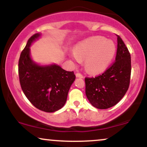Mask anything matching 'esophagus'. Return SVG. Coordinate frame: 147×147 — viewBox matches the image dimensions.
Wrapping results in <instances>:
<instances>
[{
	"label": "esophagus",
	"instance_id": "34e87169",
	"mask_svg": "<svg viewBox=\"0 0 147 147\" xmlns=\"http://www.w3.org/2000/svg\"><path fill=\"white\" fill-rule=\"evenodd\" d=\"M76 77L78 78H84V76L80 73H76Z\"/></svg>",
	"mask_w": 147,
	"mask_h": 147
}]
</instances>
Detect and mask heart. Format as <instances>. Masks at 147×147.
<instances>
[{
  "mask_svg": "<svg viewBox=\"0 0 147 147\" xmlns=\"http://www.w3.org/2000/svg\"><path fill=\"white\" fill-rule=\"evenodd\" d=\"M115 50L113 42L104 37L95 36L79 43L71 57L77 62L85 60V67L89 72L99 73L109 66Z\"/></svg>",
  "mask_w": 147,
  "mask_h": 147,
  "instance_id": "b5f03b06",
  "label": "heart"
}]
</instances>
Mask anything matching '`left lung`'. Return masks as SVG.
<instances>
[{
    "label": "left lung",
    "mask_w": 147,
    "mask_h": 147,
    "mask_svg": "<svg viewBox=\"0 0 147 147\" xmlns=\"http://www.w3.org/2000/svg\"><path fill=\"white\" fill-rule=\"evenodd\" d=\"M131 72V55L117 36L115 61L98 77L85 78L86 95L94 107L106 109L117 104L129 89Z\"/></svg>",
    "instance_id": "1"
}]
</instances>
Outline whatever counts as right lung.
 <instances>
[{"mask_svg": "<svg viewBox=\"0 0 147 147\" xmlns=\"http://www.w3.org/2000/svg\"><path fill=\"white\" fill-rule=\"evenodd\" d=\"M41 34L36 33L28 41L18 61V75L25 95L35 107L47 113L59 110L65 105L74 81V72L63 70L57 64L39 65L30 55V46Z\"/></svg>", "mask_w": 147, "mask_h": 147, "instance_id": "obj_1", "label": "right lung"}]
</instances>
